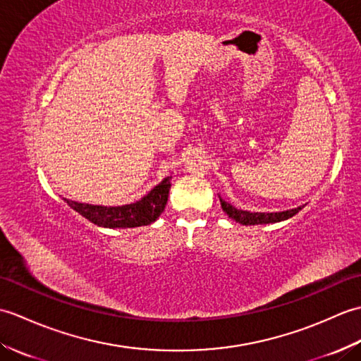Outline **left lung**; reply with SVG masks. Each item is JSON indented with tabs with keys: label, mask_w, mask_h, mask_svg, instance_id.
<instances>
[{
	"label": "left lung",
	"mask_w": 361,
	"mask_h": 361,
	"mask_svg": "<svg viewBox=\"0 0 361 361\" xmlns=\"http://www.w3.org/2000/svg\"><path fill=\"white\" fill-rule=\"evenodd\" d=\"M220 204L229 217H231L235 221H239V224H242V225L276 224V221H282V220H287L290 217H293L295 214H298L299 211L304 208V206H299V208L282 211V212H250V211L237 209V208H234V206L226 203L225 200H221V198H220Z\"/></svg>",
	"instance_id": "left-lung-1"
}]
</instances>
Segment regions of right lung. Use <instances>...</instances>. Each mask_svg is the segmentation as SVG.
Wrapping results in <instances>:
<instances>
[{
  "mask_svg": "<svg viewBox=\"0 0 361 361\" xmlns=\"http://www.w3.org/2000/svg\"><path fill=\"white\" fill-rule=\"evenodd\" d=\"M171 178L167 176L158 186L153 188L150 192L141 198L140 202L116 206V208H106V206H94L65 200L71 208L79 212L82 217L93 221L94 225L105 228H135L150 225L155 221L161 212L164 211L169 189H171Z\"/></svg>",
  "mask_w": 361,
  "mask_h": 361,
  "instance_id": "1",
  "label": "right lung"
}]
</instances>
